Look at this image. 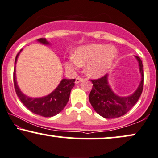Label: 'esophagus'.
<instances>
[{"label": "esophagus", "mask_w": 158, "mask_h": 158, "mask_svg": "<svg viewBox=\"0 0 158 158\" xmlns=\"http://www.w3.org/2000/svg\"><path fill=\"white\" fill-rule=\"evenodd\" d=\"M81 81H83V79H82V78H81V77H78L76 78V81H75V83H76V84H79V82H81Z\"/></svg>", "instance_id": "esophagus-1"}]
</instances>
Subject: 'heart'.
Returning a JSON list of instances; mask_svg holds the SVG:
<instances>
[{
    "label": "heart",
    "mask_w": 158,
    "mask_h": 158,
    "mask_svg": "<svg viewBox=\"0 0 158 158\" xmlns=\"http://www.w3.org/2000/svg\"><path fill=\"white\" fill-rule=\"evenodd\" d=\"M117 56L118 51L114 46L90 44L78 48L66 66L69 69H74L87 64V74L91 77L98 78L106 74L114 64Z\"/></svg>",
    "instance_id": "obj_1"
}]
</instances>
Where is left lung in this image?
I'll return each mask as SVG.
<instances>
[{"instance_id": "obj_1", "label": "left lung", "mask_w": 158, "mask_h": 158, "mask_svg": "<svg viewBox=\"0 0 158 158\" xmlns=\"http://www.w3.org/2000/svg\"><path fill=\"white\" fill-rule=\"evenodd\" d=\"M139 63L141 81L135 92L129 96L121 97L115 94L108 84V75L95 80H91L93 87L89 100L94 110L106 118H118L125 115L136 103L142 94L144 85V71L140 58L135 56Z\"/></svg>"}]
</instances>
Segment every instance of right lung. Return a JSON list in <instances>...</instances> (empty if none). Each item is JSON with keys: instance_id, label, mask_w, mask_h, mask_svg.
<instances>
[{"instance_id": "right-lung-1", "label": "right lung", "mask_w": 158, "mask_h": 158, "mask_svg": "<svg viewBox=\"0 0 158 158\" xmlns=\"http://www.w3.org/2000/svg\"><path fill=\"white\" fill-rule=\"evenodd\" d=\"M37 41L43 45H50L45 38H40ZM22 50L21 49L16 55L14 70V84L16 94L24 106L33 113L43 117H52L58 114L64 110L68 102L71 89L74 87L75 79H63L56 89L47 96L34 98L25 95L18 87L16 79V64Z\"/></svg>"}]
</instances>
